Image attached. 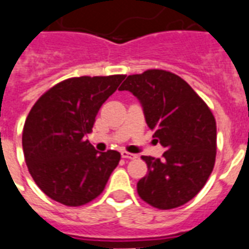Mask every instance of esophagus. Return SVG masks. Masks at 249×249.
<instances>
[{
  "instance_id": "esophagus-1",
  "label": "esophagus",
  "mask_w": 249,
  "mask_h": 249,
  "mask_svg": "<svg viewBox=\"0 0 249 249\" xmlns=\"http://www.w3.org/2000/svg\"><path fill=\"white\" fill-rule=\"evenodd\" d=\"M121 157L124 159H136L137 155L132 154V153H128V151H121Z\"/></svg>"
}]
</instances>
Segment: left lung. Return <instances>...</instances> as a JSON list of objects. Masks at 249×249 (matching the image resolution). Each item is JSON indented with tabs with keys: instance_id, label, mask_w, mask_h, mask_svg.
I'll return each mask as SVG.
<instances>
[{
	"instance_id": "1",
	"label": "left lung",
	"mask_w": 249,
	"mask_h": 249,
	"mask_svg": "<svg viewBox=\"0 0 249 249\" xmlns=\"http://www.w3.org/2000/svg\"><path fill=\"white\" fill-rule=\"evenodd\" d=\"M120 91L137 96L162 158L142 155L147 175L137 183L146 204L160 210L179 208L204 188L217 155V124L208 104L179 75L149 69L128 75Z\"/></svg>"
}]
</instances>
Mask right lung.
Returning a JSON list of instances; mask_svg holds the SVG:
<instances>
[{"mask_svg":"<svg viewBox=\"0 0 249 249\" xmlns=\"http://www.w3.org/2000/svg\"><path fill=\"white\" fill-rule=\"evenodd\" d=\"M124 78V74L68 78L45 91L31 108L22 134L24 160L49 198L82 206L104 191L121 155L115 150L96 151L85 136Z\"/></svg>","mask_w":249,"mask_h":249,"instance_id":"1","label":"right lung"}]
</instances>
